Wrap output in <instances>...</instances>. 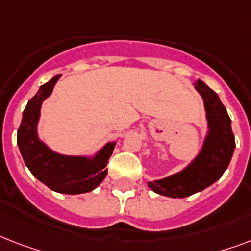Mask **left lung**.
<instances>
[{
  "label": "left lung",
  "mask_w": 251,
  "mask_h": 251,
  "mask_svg": "<svg viewBox=\"0 0 251 251\" xmlns=\"http://www.w3.org/2000/svg\"><path fill=\"white\" fill-rule=\"evenodd\" d=\"M195 90L203 99L208 125L202 149L181 172L147 182L151 190L169 198H185L216 182L229 165L236 149L230 118L218 94L202 80L195 83Z\"/></svg>",
  "instance_id": "8db88e82"
}]
</instances>
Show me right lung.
<instances>
[{"instance_id": "1", "label": "right lung", "mask_w": 251, "mask_h": 251, "mask_svg": "<svg viewBox=\"0 0 251 251\" xmlns=\"http://www.w3.org/2000/svg\"><path fill=\"white\" fill-rule=\"evenodd\" d=\"M60 76H53L40 86L37 94L27 102L18 129L17 143L25 164L39 181L61 194H82L96 189L105 178L106 163L116 142H108L94 156H72L56 152L40 141L37 124L41 104L52 94Z\"/></svg>"}]
</instances>
